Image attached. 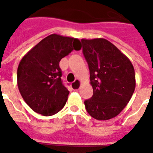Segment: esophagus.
Instances as JSON below:
<instances>
[{
	"label": "esophagus",
	"mask_w": 153,
	"mask_h": 153,
	"mask_svg": "<svg viewBox=\"0 0 153 153\" xmlns=\"http://www.w3.org/2000/svg\"><path fill=\"white\" fill-rule=\"evenodd\" d=\"M80 84H81V82H80V80L77 79L74 80V82L72 83V88H73L74 90H78L79 88Z\"/></svg>",
	"instance_id": "esophagus-1"
}]
</instances>
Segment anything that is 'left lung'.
<instances>
[{"label":"left lung","mask_w":153,"mask_h":153,"mask_svg":"<svg viewBox=\"0 0 153 153\" xmlns=\"http://www.w3.org/2000/svg\"><path fill=\"white\" fill-rule=\"evenodd\" d=\"M81 42L93 89V97L84 102L87 111L98 120L114 118L134 92V66L128 57L104 38L82 39Z\"/></svg>","instance_id":"left-lung-1"}]
</instances>
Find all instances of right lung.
<instances>
[{
  "label": "right lung",
  "mask_w": 153,
  "mask_h": 153,
  "mask_svg": "<svg viewBox=\"0 0 153 153\" xmlns=\"http://www.w3.org/2000/svg\"><path fill=\"white\" fill-rule=\"evenodd\" d=\"M77 38L51 34L33 47L19 62L17 83L25 102L35 112L49 116L59 112L70 92L64 85L60 61L80 50Z\"/></svg>",
  "instance_id": "1"
}]
</instances>
